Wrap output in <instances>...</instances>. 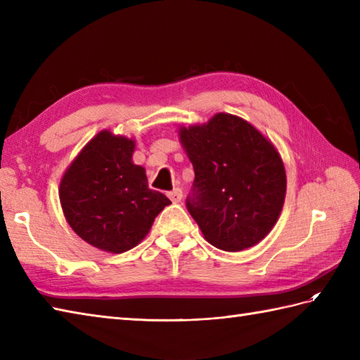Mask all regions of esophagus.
<instances>
[{
	"instance_id": "obj_1",
	"label": "esophagus",
	"mask_w": 360,
	"mask_h": 360,
	"mask_svg": "<svg viewBox=\"0 0 360 360\" xmlns=\"http://www.w3.org/2000/svg\"><path fill=\"white\" fill-rule=\"evenodd\" d=\"M168 198H170L173 202H181V200H182V190L181 188L172 190V192L168 193Z\"/></svg>"
}]
</instances>
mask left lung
<instances>
[{
  "instance_id": "obj_1",
  "label": "left lung",
  "mask_w": 360,
  "mask_h": 360,
  "mask_svg": "<svg viewBox=\"0 0 360 360\" xmlns=\"http://www.w3.org/2000/svg\"><path fill=\"white\" fill-rule=\"evenodd\" d=\"M179 136L195 170L186 205L204 238L227 252L255 246L285 202L278 151L249 122L226 112L204 125L182 127Z\"/></svg>"
}]
</instances>
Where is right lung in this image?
<instances>
[{
    "label": "right lung",
    "mask_w": 360,
    "mask_h": 360,
    "mask_svg": "<svg viewBox=\"0 0 360 360\" xmlns=\"http://www.w3.org/2000/svg\"><path fill=\"white\" fill-rule=\"evenodd\" d=\"M134 142L101 131L74 159L60 182V202L72 231L91 246L122 254L139 244L153 221L172 204L148 187L134 165Z\"/></svg>",
    "instance_id": "1"
}]
</instances>
